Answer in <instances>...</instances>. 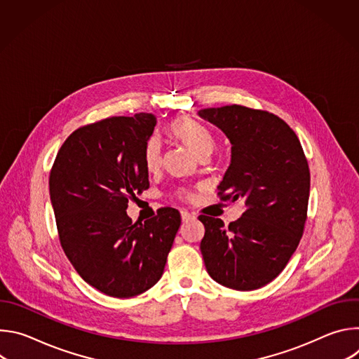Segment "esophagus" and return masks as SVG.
<instances>
[{
    "label": "esophagus",
    "instance_id": "1",
    "mask_svg": "<svg viewBox=\"0 0 359 359\" xmlns=\"http://www.w3.org/2000/svg\"><path fill=\"white\" fill-rule=\"evenodd\" d=\"M180 215H182V220H183V222H189L190 219H193V217H194V215L189 213L187 210H182V212H180Z\"/></svg>",
    "mask_w": 359,
    "mask_h": 359
}]
</instances>
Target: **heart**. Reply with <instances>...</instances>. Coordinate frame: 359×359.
<instances>
[{"mask_svg": "<svg viewBox=\"0 0 359 359\" xmlns=\"http://www.w3.org/2000/svg\"><path fill=\"white\" fill-rule=\"evenodd\" d=\"M166 129L173 137L179 139L190 150H193L198 158L204 155H210V151L215 147V136L212 130L193 118H189V116L176 118L168 125ZM161 162H162L161 143L158 139L150 137L144 144L143 163L149 172H153L161 166Z\"/></svg>", "mask_w": 359, "mask_h": 359, "instance_id": "1", "label": "heart"}]
</instances>
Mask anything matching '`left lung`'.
I'll return each mask as SVG.
<instances>
[{"instance_id":"obj_1","label":"left lung","mask_w":359,"mask_h":359,"mask_svg":"<svg viewBox=\"0 0 359 359\" xmlns=\"http://www.w3.org/2000/svg\"><path fill=\"white\" fill-rule=\"evenodd\" d=\"M231 143V162L217 186L222 200H244L245 212L229 227L198 216L200 250L219 284L257 290L273 281L298 247L310 197V169L294 130L278 116L240 105L197 112Z\"/></svg>"}]
</instances>
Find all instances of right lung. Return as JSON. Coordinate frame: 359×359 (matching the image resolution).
I'll list each match as a JSON object with an SVG mask.
<instances>
[{
  "label": "right lung",
  "mask_w": 359,
  "mask_h": 359,
  "mask_svg": "<svg viewBox=\"0 0 359 359\" xmlns=\"http://www.w3.org/2000/svg\"><path fill=\"white\" fill-rule=\"evenodd\" d=\"M156 126L151 114L114 116L76 129L49 175L61 245L78 274L109 297L129 298L155 285L182 219L162 208L133 223L130 198L149 189L143 150Z\"/></svg>",
  "instance_id": "1"
}]
</instances>
